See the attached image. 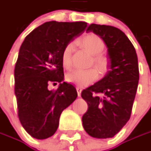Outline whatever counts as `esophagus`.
Masks as SVG:
<instances>
[{"label": "esophagus", "mask_w": 151, "mask_h": 151, "mask_svg": "<svg viewBox=\"0 0 151 151\" xmlns=\"http://www.w3.org/2000/svg\"><path fill=\"white\" fill-rule=\"evenodd\" d=\"M76 91H77V94H78V96H81V91H82V88L81 87V86H77L76 87Z\"/></svg>", "instance_id": "obj_1"}]
</instances>
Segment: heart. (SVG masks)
I'll use <instances>...</instances> for the list:
<instances>
[{"label": "heart", "mask_w": 151, "mask_h": 151, "mask_svg": "<svg viewBox=\"0 0 151 151\" xmlns=\"http://www.w3.org/2000/svg\"><path fill=\"white\" fill-rule=\"evenodd\" d=\"M81 44L91 55H95L93 59L94 64L100 70H103L106 68L107 62L105 58L99 55V54L105 47V44L102 38L95 33H89L81 38ZM74 47H75V44L73 42L69 43L64 48L62 52V56H61L62 64L67 69L70 68L72 65L71 56H72ZM97 78H98V72L96 69H87V70L76 69L68 73L66 76L67 81L69 82L81 86H85L91 84Z\"/></svg>", "instance_id": "heart-1"}]
</instances>
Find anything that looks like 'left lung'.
<instances>
[{"label": "left lung", "instance_id": "obj_1", "mask_svg": "<svg viewBox=\"0 0 151 151\" xmlns=\"http://www.w3.org/2000/svg\"><path fill=\"white\" fill-rule=\"evenodd\" d=\"M86 32L98 35L107 45L109 70L81 92L88 105L82 124L93 138H112L130 119L139 79L136 51L124 32L117 27L92 23Z\"/></svg>", "mask_w": 151, "mask_h": 151}]
</instances>
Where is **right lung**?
<instances>
[{"label":"right lung","mask_w":151,"mask_h":151,"mask_svg":"<svg viewBox=\"0 0 151 151\" xmlns=\"http://www.w3.org/2000/svg\"><path fill=\"white\" fill-rule=\"evenodd\" d=\"M85 22H47L27 36L15 65V95L18 118L24 129L37 139L54 135L61 113L77 97L73 85L64 81L62 52L84 32ZM60 83L58 89L50 84Z\"/></svg>","instance_id":"right-lung-1"}]
</instances>
